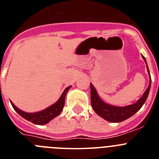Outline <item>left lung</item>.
<instances>
[{
  "mask_svg": "<svg viewBox=\"0 0 159 159\" xmlns=\"http://www.w3.org/2000/svg\"><path fill=\"white\" fill-rule=\"evenodd\" d=\"M142 57H143L145 63L147 64L145 57L143 56H142ZM147 71H148L149 77H150V84H149L148 88L137 102H134V104H130L128 105V106L118 107L108 104L102 99H100V97L97 93L96 89L94 88L92 84H90L91 85V102H92V107L95 113L100 117H102V119L107 120V121L111 122V123L123 122L131 117L132 116H134V114L139 111L140 110V108L143 107V105L145 103L147 97H148L149 92H150V89H151V79L147 64Z\"/></svg>",
  "mask_w": 159,
  "mask_h": 159,
  "instance_id": "8db88e82",
  "label": "left lung"
}]
</instances>
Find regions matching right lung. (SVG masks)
<instances>
[{
	"label": "right lung",
	"mask_w": 159,
	"mask_h": 159,
	"mask_svg": "<svg viewBox=\"0 0 159 159\" xmlns=\"http://www.w3.org/2000/svg\"><path fill=\"white\" fill-rule=\"evenodd\" d=\"M70 88H71V86L65 88V90L64 91L62 95H60V99L55 102V103H53L51 106H49L48 107L40 111L34 112V113H29V112H25L21 110H20L19 108L16 107L13 104V102L12 101H10L11 104H12V107L14 108V110L16 111L21 117H23L24 119H25L28 121L37 125L47 124L48 123L51 121L52 119H53L54 118L58 116L61 113L64 106L66 94H67V91L70 89Z\"/></svg>",
	"instance_id": "add662e5"
}]
</instances>
